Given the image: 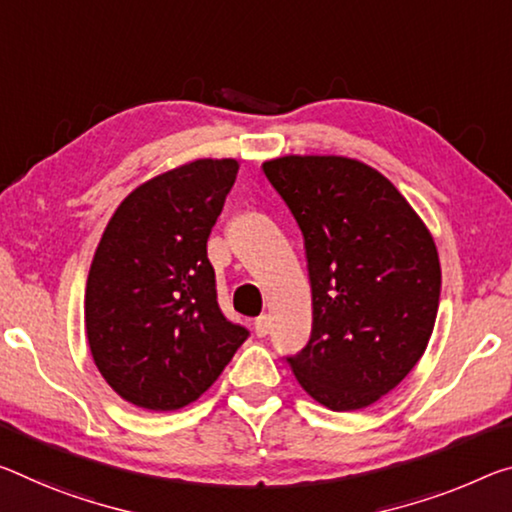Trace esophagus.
I'll use <instances>...</instances> for the list:
<instances>
[{
	"instance_id": "esophagus-1",
	"label": "esophagus",
	"mask_w": 512,
	"mask_h": 512,
	"mask_svg": "<svg viewBox=\"0 0 512 512\" xmlns=\"http://www.w3.org/2000/svg\"><path fill=\"white\" fill-rule=\"evenodd\" d=\"M255 332L257 337H266L271 332V316L262 314L259 319H255Z\"/></svg>"
}]
</instances>
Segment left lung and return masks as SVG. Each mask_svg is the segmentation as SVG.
I'll return each mask as SVG.
<instances>
[{"mask_svg":"<svg viewBox=\"0 0 512 512\" xmlns=\"http://www.w3.org/2000/svg\"><path fill=\"white\" fill-rule=\"evenodd\" d=\"M262 170L303 232L312 287V337L289 367L328 410L367 408L431 339L442 285L433 234L360 159L285 154Z\"/></svg>","mask_w":512,"mask_h":512,"instance_id":"left-lung-1","label":"left lung"}]
</instances>
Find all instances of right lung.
Wrapping results in <instances>:
<instances>
[{"label":"right lung","instance_id":"right-lung-1","mask_svg":"<svg viewBox=\"0 0 512 512\" xmlns=\"http://www.w3.org/2000/svg\"><path fill=\"white\" fill-rule=\"evenodd\" d=\"M237 159H193L129 193L104 227L84 296L97 371L120 399L180 410L207 392L246 342L221 314L209 232Z\"/></svg>","mask_w":512,"mask_h":512}]
</instances>
